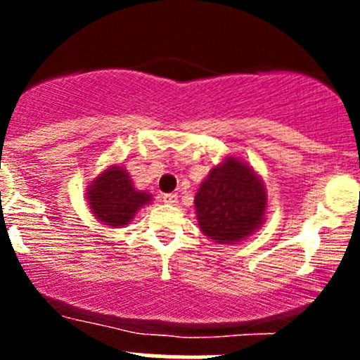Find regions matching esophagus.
I'll list each match as a JSON object with an SVG mask.
<instances>
[{
  "mask_svg": "<svg viewBox=\"0 0 360 360\" xmlns=\"http://www.w3.org/2000/svg\"><path fill=\"white\" fill-rule=\"evenodd\" d=\"M163 202L169 203V205H176V203H177V195L176 193L163 195Z\"/></svg>",
  "mask_w": 360,
  "mask_h": 360,
  "instance_id": "1",
  "label": "esophagus"
}]
</instances>
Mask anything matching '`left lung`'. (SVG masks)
<instances>
[{"label":"left lung","instance_id":"left-lung-1","mask_svg":"<svg viewBox=\"0 0 360 360\" xmlns=\"http://www.w3.org/2000/svg\"><path fill=\"white\" fill-rule=\"evenodd\" d=\"M268 195L249 163L226 157L202 181L195 195L198 226L216 244H240L264 223Z\"/></svg>","mask_w":360,"mask_h":360}]
</instances>
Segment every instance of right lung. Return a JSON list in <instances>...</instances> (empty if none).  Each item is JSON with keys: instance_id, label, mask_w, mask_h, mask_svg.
<instances>
[{"instance_id": "1", "label": "right lung", "mask_w": 360, "mask_h": 360, "mask_svg": "<svg viewBox=\"0 0 360 360\" xmlns=\"http://www.w3.org/2000/svg\"><path fill=\"white\" fill-rule=\"evenodd\" d=\"M153 197L136 190L129 172L122 165H110L86 188L90 212L99 223L110 228L130 224L141 207L151 203Z\"/></svg>"}]
</instances>
